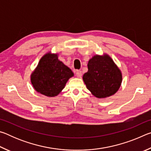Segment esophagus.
<instances>
[{"instance_id":"esophagus-1","label":"esophagus","mask_w":151,"mask_h":151,"mask_svg":"<svg viewBox=\"0 0 151 151\" xmlns=\"http://www.w3.org/2000/svg\"><path fill=\"white\" fill-rule=\"evenodd\" d=\"M75 73H76V76H77V77H78V78H81V76H82V72H81V70H76L75 71Z\"/></svg>"}]
</instances>
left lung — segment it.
Here are the masks:
<instances>
[{"instance_id": "8db88e82", "label": "left lung", "mask_w": 151, "mask_h": 151, "mask_svg": "<svg viewBox=\"0 0 151 151\" xmlns=\"http://www.w3.org/2000/svg\"><path fill=\"white\" fill-rule=\"evenodd\" d=\"M87 66L88 72L84 74L83 79L94 96L106 98L118 91L122 83V73L109 55H94Z\"/></svg>"}]
</instances>
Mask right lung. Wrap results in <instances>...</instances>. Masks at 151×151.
I'll use <instances>...</instances> for the list:
<instances>
[{
	"instance_id": "obj_1",
	"label": "right lung",
	"mask_w": 151,
	"mask_h": 151,
	"mask_svg": "<svg viewBox=\"0 0 151 151\" xmlns=\"http://www.w3.org/2000/svg\"><path fill=\"white\" fill-rule=\"evenodd\" d=\"M74 73L58 58V54L48 52L43 55L30 75L33 88L48 97L57 96Z\"/></svg>"
}]
</instances>
